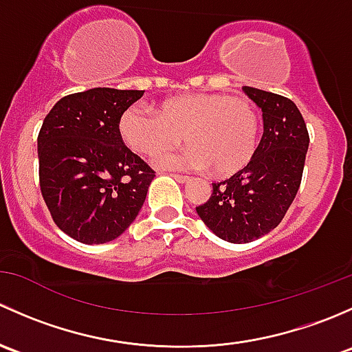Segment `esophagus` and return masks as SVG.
Returning a JSON list of instances; mask_svg holds the SVG:
<instances>
[{"instance_id":"1","label":"esophagus","mask_w":352,"mask_h":352,"mask_svg":"<svg viewBox=\"0 0 352 352\" xmlns=\"http://www.w3.org/2000/svg\"><path fill=\"white\" fill-rule=\"evenodd\" d=\"M172 177L177 180V182H180V184H186V182H189V180H190L187 175H179V173H172Z\"/></svg>"}]
</instances>
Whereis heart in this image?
I'll return each mask as SVG.
<instances>
[{
	"label": "heart",
	"instance_id": "b5f03b06",
	"mask_svg": "<svg viewBox=\"0 0 352 352\" xmlns=\"http://www.w3.org/2000/svg\"><path fill=\"white\" fill-rule=\"evenodd\" d=\"M117 131L131 151L143 156L175 146L184 133L189 146L162 155L156 166L199 172L211 168L212 175L228 177L254 158L261 119L245 97L187 94L162 102L155 110L141 104L127 105L117 120Z\"/></svg>",
	"mask_w": 352,
	"mask_h": 352
}]
</instances>
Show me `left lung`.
Instances as JSON below:
<instances>
[{
  "label": "left lung",
  "mask_w": 352,
  "mask_h": 352,
  "mask_svg": "<svg viewBox=\"0 0 352 352\" xmlns=\"http://www.w3.org/2000/svg\"><path fill=\"white\" fill-rule=\"evenodd\" d=\"M243 91L262 110L261 143L250 163L212 184L209 201L196 208L204 225L230 243L254 242L281 223L300 189L310 144L294 102L258 88L243 87Z\"/></svg>",
  "instance_id": "left-lung-1"
}]
</instances>
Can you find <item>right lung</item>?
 Listing matches in <instances>:
<instances>
[{
  "instance_id": "obj_1",
  "label": "right lung",
  "mask_w": 352,
  "mask_h": 352,
  "mask_svg": "<svg viewBox=\"0 0 352 352\" xmlns=\"http://www.w3.org/2000/svg\"><path fill=\"white\" fill-rule=\"evenodd\" d=\"M141 90L91 88L61 98L37 138L42 197L56 225L87 245L122 235L155 172L122 143L117 120Z\"/></svg>"
}]
</instances>
